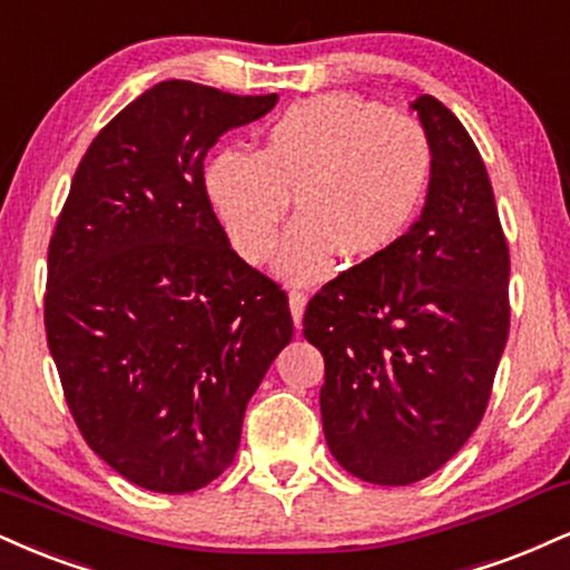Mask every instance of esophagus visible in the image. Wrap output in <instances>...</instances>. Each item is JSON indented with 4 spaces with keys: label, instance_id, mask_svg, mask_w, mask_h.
<instances>
[{
    "label": "esophagus",
    "instance_id": "1",
    "mask_svg": "<svg viewBox=\"0 0 570 570\" xmlns=\"http://www.w3.org/2000/svg\"><path fill=\"white\" fill-rule=\"evenodd\" d=\"M305 303H307V294H305V292H299V289H292V292H289V311H292L294 326L303 324Z\"/></svg>",
    "mask_w": 570,
    "mask_h": 570
}]
</instances>
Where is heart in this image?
Masks as SVG:
<instances>
[{"mask_svg": "<svg viewBox=\"0 0 570 570\" xmlns=\"http://www.w3.org/2000/svg\"><path fill=\"white\" fill-rule=\"evenodd\" d=\"M433 142L416 119L358 95L326 92L286 108L263 148H225L204 185L233 249L259 265L273 255L292 194L278 273L292 284L332 276L387 252L411 228L433 180Z\"/></svg>", "mask_w": 570, "mask_h": 570, "instance_id": "heart-1", "label": "heart"}]
</instances>
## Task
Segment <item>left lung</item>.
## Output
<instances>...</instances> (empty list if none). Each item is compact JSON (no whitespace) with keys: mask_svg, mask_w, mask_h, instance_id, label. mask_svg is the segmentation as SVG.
Instances as JSON below:
<instances>
[{"mask_svg":"<svg viewBox=\"0 0 570 570\" xmlns=\"http://www.w3.org/2000/svg\"><path fill=\"white\" fill-rule=\"evenodd\" d=\"M411 108L435 159L422 217L321 286L303 318L326 363L328 451L376 485L422 481L468 443L510 334V249L485 164L441 100Z\"/></svg>","mask_w":570,"mask_h":570,"instance_id":"obj_1","label":"left lung"}]
</instances>
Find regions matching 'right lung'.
Segmentation results:
<instances>
[{
  "label": "right lung",
  "instance_id": "right-lung-1",
  "mask_svg": "<svg viewBox=\"0 0 570 570\" xmlns=\"http://www.w3.org/2000/svg\"><path fill=\"white\" fill-rule=\"evenodd\" d=\"M273 106L159 81L89 142L55 225L47 345L81 438L140 489L223 475L292 340L289 297L230 249L204 185L217 137Z\"/></svg>",
  "mask_w": 570,
  "mask_h": 570
}]
</instances>
